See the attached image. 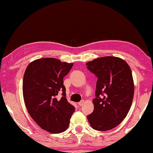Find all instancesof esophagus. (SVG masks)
Masks as SVG:
<instances>
[{
    "label": "esophagus",
    "mask_w": 153,
    "mask_h": 153,
    "mask_svg": "<svg viewBox=\"0 0 153 153\" xmlns=\"http://www.w3.org/2000/svg\"><path fill=\"white\" fill-rule=\"evenodd\" d=\"M84 100H81V101L78 102V106H79V107H81V106H82L83 105H84Z\"/></svg>",
    "instance_id": "34e87169"
}]
</instances>
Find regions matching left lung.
Here are the masks:
<instances>
[{
  "instance_id": "8db88e82",
  "label": "left lung",
  "mask_w": 153,
  "mask_h": 153,
  "mask_svg": "<svg viewBox=\"0 0 153 153\" xmlns=\"http://www.w3.org/2000/svg\"><path fill=\"white\" fill-rule=\"evenodd\" d=\"M86 65L98 78L94 111L87 116L88 120L96 130H110L125 119L132 103L131 69L125 61L115 56L96 59Z\"/></svg>"
}]
</instances>
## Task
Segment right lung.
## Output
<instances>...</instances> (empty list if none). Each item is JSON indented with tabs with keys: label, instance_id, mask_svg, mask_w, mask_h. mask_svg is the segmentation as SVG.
<instances>
[{
	"label": "right lung",
	"instance_id": "1",
	"mask_svg": "<svg viewBox=\"0 0 153 153\" xmlns=\"http://www.w3.org/2000/svg\"><path fill=\"white\" fill-rule=\"evenodd\" d=\"M73 65L55 58H44L32 61L25 69L23 80L25 106L35 122L48 132L66 130L75 111L67 101L63 85V77ZM59 93L62 97L58 100Z\"/></svg>",
	"mask_w": 153,
	"mask_h": 153
}]
</instances>
